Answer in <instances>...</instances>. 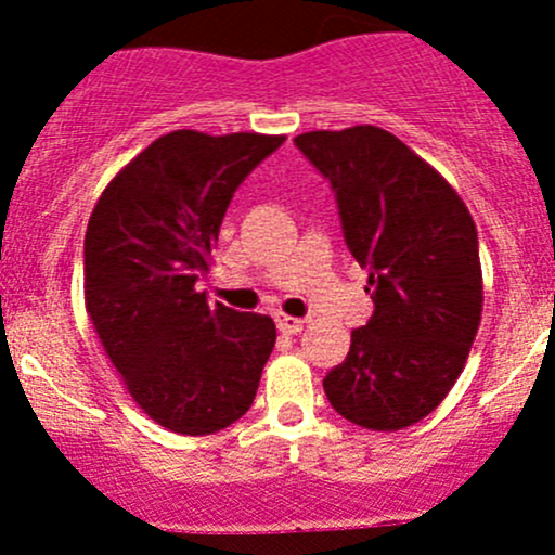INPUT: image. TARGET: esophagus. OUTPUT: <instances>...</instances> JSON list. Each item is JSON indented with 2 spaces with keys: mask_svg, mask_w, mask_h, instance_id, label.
Here are the masks:
<instances>
[{
  "mask_svg": "<svg viewBox=\"0 0 555 555\" xmlns=\"http://www.w3.org/2000/svg\"><path fill=\"white\" fill-rule=\"evenodd\" d=\"M276 327L279 333L284 335H298L300 330H304V319L287 317V313H276Z\"/></svg>",
  "mask_w": 555,
  "mask_h": 555,
  "instance_id": "1",
  "label": "esophagus"
}]
</instances>
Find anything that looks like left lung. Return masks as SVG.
Returning <instances> with one entry per match:
<instances>
[{
    "label": "left lung",
    "instance_id": "left-lung-1",
    "mask_svg": "<svg viewBox=\"0 0 555 555\" xmlns=\"http://www.w3.org/2000/svg\"><path fill=\"white\" fill-rule=\"evenodd\" d=\"M295 144L333 184L376 306L324 395L351 424L397 433L429 416L464 371L483 311L478 231L456 190L384 128L309 131Z\"/></svg>",
    "mask_w": 555,
    "mask_h": 555
}]
</instances>
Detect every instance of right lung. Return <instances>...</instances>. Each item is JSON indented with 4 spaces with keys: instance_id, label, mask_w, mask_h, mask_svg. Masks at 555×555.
I'll use <instances>...</instances> for the list:
<instances>
[{
    "instance_id": "add662e5",
    "label": "right lung",
    "mask_w": 555,
    "mask_h": 555,
    "mask_svg": "<svg viewBox=\"0 0 555 555\" xmlns=\"http://www.w3.org/2000/svg\"><path fill=\"white\" fill-rule=\"evenodd\" d=\"M287 137L171 131L99 195L86 231V311L128 395L160 427L211 435L249 411L276 344L266 313L195 289L244 177Z\"/></svg>"
}]
</instances>
